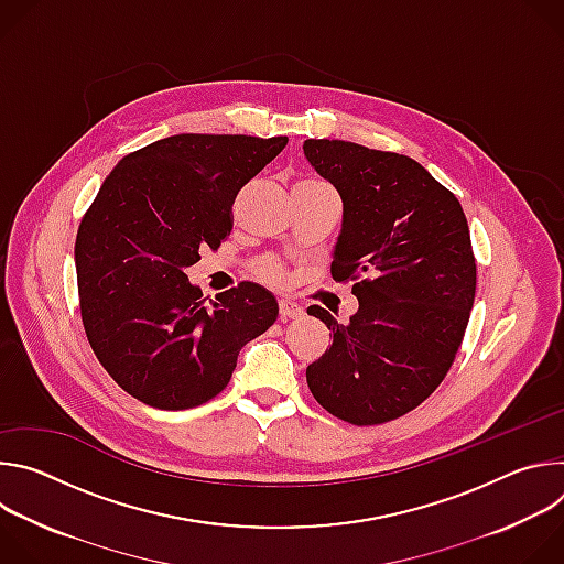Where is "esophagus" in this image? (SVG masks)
Returning a JSON list of instances; mask_svg holds the SVG:
<instances>
[{
	"label": "esophagus",
	"instance_id": "34e87169",
	"mask_svg": "<svg viewBox=\"0 0 564 564\" xmlns=\"http://www.w3.org/2000/svg\"><path fill=\"white\" fill-rule=\"evenodd\" d=\"M301 312H303V310H301L294 301H290V299H281V301H279V314H281L283 321L294 318V316H299Z\"/></svg>",
	"mask_w": 564,
	"mask_h": 564
}]
</instances>
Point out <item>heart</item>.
Returning <instances> with one entry per match:
<instances>
[{"label": "heart", "mask_w": 564, "mask_h": 564, "mask_svg": "<svg viewBox=\"0 0 564 564\" xmlns=\"http://www.w3.org/2000/svg\"><path fill=\"white\" fill-rule=\"evenodd\" d=\"M305 183H312V185H324V183H318V181H305ZM257 274H259L263 281L272 283V285L283 283V279H285V270H283V265H281L276 259H263V261H259V265H257Z\"/></svg>", "instance_id": "heart-1"}]
</instances>
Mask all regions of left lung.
<instances>
[{
	"instance_id": "left-lung-1",
	"label": "left lung",
	"mask_w": 564,
	"mask_h": 564,
	"mask_svg": "<svg viewBox=\"0 0 564 564\" xmlns=\"http://www.w3.org/2000/svg\"><path fill=\"white\" fill-rule=\"evenodd\" d=\"M310 165L344 200L333 279L352 281L359 310L346 324L321 305L333 346L307 366L330 415L375 426L417 409L462 346L477 265L459 200L409 155L310 138Z\"/></svg>"
}]
</instances>
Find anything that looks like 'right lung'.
<instances>
[{
    "label": "right lung",
    "mask_w": 564,
    "mask_h": 564,
    "mask_svg": "<svg viewBox=\"0 0 564 564\" xmlns=\"http://www.w3.org/2000/svg\"><path fill=\"white\" fill-rule=\"evenodd\" d=\"M288 135L178 133L124 155L75 238L79 312L113 381L160 411L196 409L231 379L236 357L279 314L243 281L205 303L185 270L218 250L231 205Z\"/></svg>",
    "instance_id": "1"
}]
</instances>
